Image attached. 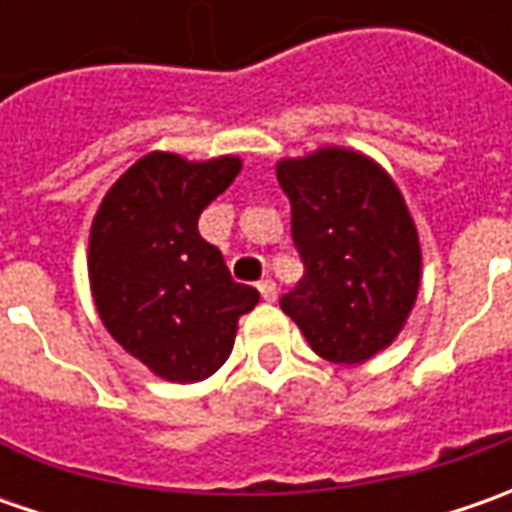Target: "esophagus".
<instances>
[{
    "instance_id": "1",
    "label": "esophagus",
    "mask_w": 512,
    "mask_h": 512,
    "mask_svg": "<svg viewBox=\"0 0 512 512\" xmlns=\"http://www.w3.org/2000/svg\"><path fill=\"white\" fill-rule=\"evenodd\" d=\"M256 287H259V293H262L265 302H276V285H273L270 279H262Z\"/></svg>"
}]
</instances>
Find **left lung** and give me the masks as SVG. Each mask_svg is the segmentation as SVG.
I'll return each mask as SVG.
<instances>
[{"label":"left lung","mask_w":512,"mask_h":512,"mask_svg":"<svg viewBox=\"0 0 512 512\" xmlns=\"http://www.w3.org/2000/svg\"><path fill=\"white\" fill-rule=\"evenodd\" d=\"M305 279L282 310L313 353L362 364L390 347L422 287V245L393 176L367 153L325 145L279 159Z\"/></svg>","instance_id":"8db88e82"}]
</instances>
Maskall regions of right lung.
Masks as SVG:
<instances>
[{
    "mask_svg": "<svg viewBox=\"0 0 512 512\" xmlns=\"http://www.w3.org/2000/svg\"><path fill=\"white\" fill-rule=\"evenodd\" d=\"M239 156L190 162L153 150L105 193L90 222L88 279L102 325L153 376L202 382L227 362L256 287L230 279L199 216L239 176Z\"/></svg>",
    "mask_w": 512,
    "mask_h": 512,
    "instance_id": "right-lung-1",
    "label": "right lung"
}]
</instances>
